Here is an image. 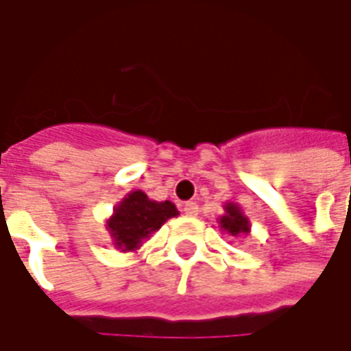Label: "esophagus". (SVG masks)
<instances>
[{"mask_svg": "<svg viewBox=\"0 0 351 351\" xmlns=\"http://www.w3.org/2000/svg\"><path fill=\"white\" fill-rule=\"evenodd\" d=\"M182 213L186 214V216H197L199 205L195 201H188V203H184L182 205Z\"/></svg>", "mask_w": 351, "mask_h": 351, "instance_id": "obj_1", "label": "esophagus"}]
</instances>
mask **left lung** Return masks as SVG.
Instances as JSON below:
<instances>
[{
  "instance_id": "1",
  "label": "left lung",
  "mask_w": 351,
  "mask_h": 351,
  "mask_svg": "<svg viewBox=\"0 0 351 351\" xmlns=\"http://www.w3.org/2000/svg\"><path fill=\"white\" fill-rule=\"evenodd\" d=\"M221 228L226 229L231 235H239V233H248V218H244L241 208L237 205H228V214L220 220Z\"/></svg>"
}]
</instances>
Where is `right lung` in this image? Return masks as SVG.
Here are the masks:
<instances>
[{
  "instance_id": "right-lung-1",
  "label": "right lung",
  "mask_w": 351,
  "mask_h": 351,
  "mask_svg": "<svg viewBox=\"0 0 351 351\" xmlns=\"http://www.w3.org/2000/svg\"><path fill=\"white\" fill-rule=\"evenodd\" d=\"M178 210L171 201H150L143 191H131L120 205L114 216L108 220L107 228L114 237V244L122 250H135L141 241L152 231L160 229Z\"/></svg>"
}]
</instances>
